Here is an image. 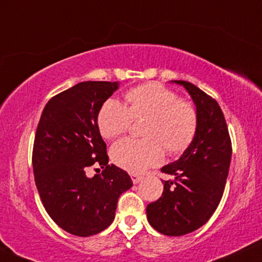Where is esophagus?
<instances>
[{
	"mask_svg": "<svg viewBox=\"0 0 262 262\" xmlns=\"http://www.w3.org/2000/svg\"><path fill=\"white\" fill-rule=\"evenodd\" d=\"M132 180H133V184H138L142 180V177H140V175H137V174H133L132 175Z\"/></svg>",
	"mask_w": 262,
	"mask_h": 262,
	"instance_id": "34e87169",
	"label": "esophagus"
}]
</instances>
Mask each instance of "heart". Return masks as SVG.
Segmentation results:
<instances>
[{
    "mask_svg": "<svg viewBox=\"0 0 262 262\" xmlns=\"http://www.w3.org/2000/svg\"><path fill=\"white\" fill-rule=\"evenodd\" d=\"M127 106L107 99L98 112V127L105 139L123 135L132 122L142 120L145 138H127L111 147L115 164L130 173H141L163 161L164 150L179 156L193 142L200 125L197 108L165 85L151 82L125 93Z\"/></svg>",
    "mask_w": 262,
    "mask_h": 262,
    "instance_id": "b5f03b06",
    "label": "heart"
}]
</instances>
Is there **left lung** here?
I'll list each match as a JSON object with an SVG mask.
<instances>
[{"label": "left lung", "instance_id": "obj_1", "mask_svg": "<svg viewBox=\"0 0 262 262\" xmlns=\"http://www.w3.org/2000/svg\"><path fill=\"white\" fill-rule=\"evenodd\" d=\"M184 85L196 104L200 125L196 138L183 156L164 165L162 197L147 205L148 223L165 236L193 232L210 219L223 197L230 169L232 142L224 112L217 101L194 84Z\"/></svg>", "mask_w": 262, "mask_h": 262}]
</instances>
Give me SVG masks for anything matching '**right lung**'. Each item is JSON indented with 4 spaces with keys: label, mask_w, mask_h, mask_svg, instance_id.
Returning <instances> with one entry per match:
<instances>
[{
    "label": "right lung",
    "mask_w": 262,
    "mask_h": 262,
    "mask_svg": "<svg viewBox=\"0 0 262 262\" xmlns=\"http://www.w3.org/2000/svg\"><path fill=\"white\" fill-rule=\"evenodd\" d=\"M117 88L116 82L87 81L59 93L36 129L32 165L39 197L53 221L74 236L110 226L118 197L133 186L127 171L108 164L98 127V112ZM92 165L104 168L101 176L86 178Z\"/></svg>",
    "instance_id": "1"
}]
</instances>
